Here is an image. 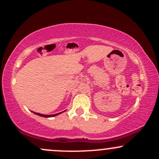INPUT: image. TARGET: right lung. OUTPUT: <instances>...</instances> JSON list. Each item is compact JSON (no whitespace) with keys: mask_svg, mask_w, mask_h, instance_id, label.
I'll return each instance as SVG.
<instances>
[{"mask_svg":"<svg viewBox=\"0 0 159 159\" xmlns=\"http://www.w3.org/2000/svg\"><path fill=\"white\" fill-rule=\"evenodd\" d=\"M64 111L62 112H60V113H58V114H51V115H45V114H40V113H36V112H33L34 114L38 115V116H43V117H46V118H48V117H53L55 116H57V115L61 114V113H63Z\"/></svg>","mask_w":159,"mask_h":159,"instance_id":"right-lung-1","label":"right lung"}]
</instances>
